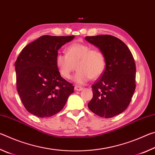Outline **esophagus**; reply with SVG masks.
Listing matches in <instances>:
<instances>
[{
    "label": "esophagus",
    "mask_w": 155,
    "mask_h": 155,
    "mask_svg": "<svg viewBox=\"0 0 155 155\" xmlns=\"http://www.w3.org/2000/svg\"><path fill=\"white\" fill-rule=\"evenodd\" d=\"M83 87H81V86H78V85H76L74 87V90L76 91H81L83 90Z\"/></svg>",
    "instance_id": "obj_1"
}]
</instances>
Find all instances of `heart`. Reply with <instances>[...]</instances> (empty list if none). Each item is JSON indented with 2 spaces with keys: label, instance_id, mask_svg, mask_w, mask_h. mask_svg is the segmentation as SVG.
Masks as SVG:
<instances>
[{
  "label": "heart",
  "instance_id": "1",
  "mask_svg": "<svg viewBox=\"0 0 155 155\" xmlns=\"http://www.w3.org/2000/svg\"><path fill=\"white\" fill-rule=\"evenodd\" d=\"M55 62L60 74L67 79L71 77L76 65L78 70L72 80L80 85L87 82L91 78L94 79L99 77L106 66L105 56L103 52L81 43L68 46L66 54H57Z\"/></svg>",
  "mask_w": 155,
  "mask_h": 155
}]
</instances>
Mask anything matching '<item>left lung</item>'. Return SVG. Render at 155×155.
I'll list each match as a JSON object with an SVG mask.
<instances>
[{"label": "left lung", "instance_id": "1", "mask_svg": "<svg viewBox=\"0 0 155 155\" xmlns=\"http://www.w3.org/2000/svg\"><path fill=\"white\" fill-rule=\"evenodd\" d=\"M85 40L104 53L105 70L92 85L88 108L98 116L110 118L129 104L135 90L136 66L133 54L120 39L109 35L87 36Z\"/></svg>", "mask_w": 155, "mask_h": 155}]
</instances>
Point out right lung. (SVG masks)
Here are the masks:
<instances>
[{
    "label": "right lung",
    "mask_w": 155,
    "mask_h": 155,
    "mask_svg": "<svg viewBox=\"0 0 155 155\" xmlns=\"http://www.w3.org/2000/svg\"><path fill=\"white\" fill-rule=\"evenodd\" d=\"M74 38L43 35L22 49L15 63L18 94L26 109L48 117L64 108L74 86L61 77L56 65L58 50Z\"/></svg>",
    "instance_id": "1"
}]
</instances>
